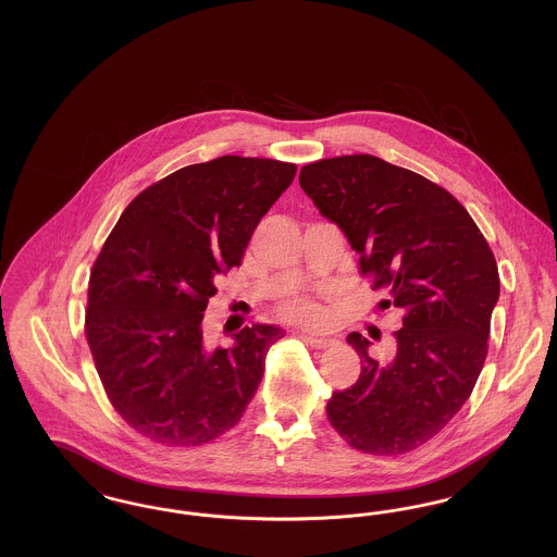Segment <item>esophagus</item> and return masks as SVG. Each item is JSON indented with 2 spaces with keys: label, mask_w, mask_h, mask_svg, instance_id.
<instances>
[{
  "label": "esophagus",
  "mask_w": 557,
  "mask_h": 557,
  "mask_svg": "<svg viewBox=\"0 0 557 557\" xmlns=\"http://www.w3.org/2000/svg\"><path fill=\"white\" fill-rule=\"evenodd\" d=\"M300 338L313 348H327V346L334 345L332 338H325V336H313V334H300Z\"/></svg>",
  "instance_id": "34e87169"
}]
</instances>
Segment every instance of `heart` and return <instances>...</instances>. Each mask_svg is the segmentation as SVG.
I'll use <instances>...</instances> for the list:
<instances>
[{
    "mask_svg": "<svg viewBox=\"0 0 557 557\" xmlns=\"http://www.w3.org/2000/svg\"><path fill=\"white\" fill-rule=\"evenodd\" d=\"M282 318L294 321V323H309L319 318L318 305L309 298H294L282 307Z\"/></svg>",
    "mask_w": 557,
    "mask_h": 557,
    "instance_id": "obj_1",
    "label": "heart"
}]
</instances>
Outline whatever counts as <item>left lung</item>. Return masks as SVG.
<instances>
[{
    "mask_svg": "<svg viewBox=\"0 0 557 557\" xmlns=\"http://www.w3.org/2000/svg\"><path fill=\"white\" fill-rule=\"evenodd\" d=\"M300 187L359 252L382 309L403 311L395 352L380 363L370 341L359 380L327 400V420L355 449L400 455L436 436L470 398L488 352L499 271L474 219L445 187L371 154L305 164Z\"/></svg>",
    "mask_w": 557,
    "mask_h": 557,
    "instance_id": "1",
    "label": "left lung"
}]
</instances>
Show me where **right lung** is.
Masks as SVG:
<instances>
[{
  "instance_id": "add662e5",
  "label": "right lung",
  "mask_w": 557,
  "mask_h": 557,
  "mask_svg": "<svg viewBox=\"0 0 557 557\" xmlns=\"http://www.w3.org/2000/svg\"><path fill=\"white\" fill-rule=\"evenodd\" d=\"M294 175L282 160L189 164L137 194L110 232L89 275L85 336L108 400L141 436L209 443L255 397L284 330L246 325L232 348H211L202 319L216 277L239 267Z\"/></svg>"
}]
</instances>
